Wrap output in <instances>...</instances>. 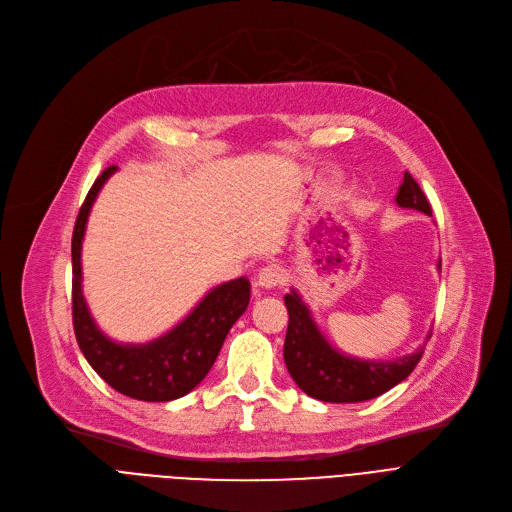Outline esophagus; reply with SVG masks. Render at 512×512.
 Instances as JSON below:
<instances>
[{
    "mask_svg": "<svg viewBox=\"0 0 512 512\" xmlns=\"http://www.w3.org/2000/svg\"><path fill=\"white\" fill-rule=\"evenodd\" d=\"M284 280H286V274H284L282 267L276 265V263L265 265L263 270L259 272V276H257V284H259L261 288H267V290L284 284Z\"/></svg>",
    "mask_w": 512,
    "mask_h": 512,
    "instance_id": "obj_1",
    "label": "esophagus"
}]
</instances>
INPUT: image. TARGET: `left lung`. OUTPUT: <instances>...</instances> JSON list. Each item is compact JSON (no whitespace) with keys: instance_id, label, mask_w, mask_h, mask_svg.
Listing matches in <instances>:
<instances>
[{"instance_id":"obj_1","label":"left lung","mask_w":512,"mask_h":512,"mask_svg":"<svg viewBox=\"0 0 512 512\" xmlns=\"http://www.w3.org/2000/svg\"><path fill=\"white\" fill-rule=\"evenodd\" d=\"M396 203L432 215L427 197L409 172H405V180L398 186ZM440 267L442 263H438V270ZM284 303L288 309L284 363L292 380L311 398L324 402L371 400L407 380L423 357L425 346L394 361H363L342 355L319 332L297 290L292 288L284 297Z\"/></svg>"}]
</instances>
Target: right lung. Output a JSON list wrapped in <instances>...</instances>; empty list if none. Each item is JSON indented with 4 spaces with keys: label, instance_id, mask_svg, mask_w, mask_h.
<instances>
[{
    "label": "right lung",
    "instance_id": "1",
    "mask_svg": "<svg viewBox=\"0 0 512 512\" xmlns=\"http://www.w3.org/2000/svg\"><path fill=\"white\" fill-rule=\"evenodd\" d=\"M118 166H110L93 182L78 211L72 232V324L76 342L89 365L124 396L168 402L191 392L209 373L220 348L245 313L251 299V282L242 276L215 286L176 328L147 344H118L107 338L93 321L83 297L80 249L91 207Z\"/></svg>",
    "mask_w": 512,
    "mask_h": 512
}]
</instances>
